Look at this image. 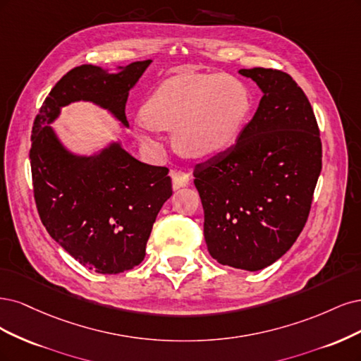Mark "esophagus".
<instances>
[{"instance_id": "34e87169", "label": "esophagus", "mask_w": 361, "mask_h": 361, "mask_svg": "<svg viewBox=\"0 0 361 361\" xmlns=\"http://www.w3.org/2000/svg\"><path fill=\"white\" fill-rule=\"evenodd\" d=\"M171 178H172V188L173 189H181L184 185L189 184V173L184 172V171H172L171 172Z\"/></svg>"}]
</instances>
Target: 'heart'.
Returning <instances> with one entry per match:
<instances>
[{"mask_svg":"<svg viewBox=\"0 0 361 361\" xmlns=\"http://www.w3.org/2000/svg\"><path fill=\"white\" fill-rule=\"evenodd\" d=\"M250 109L241 82L222 75L178 76L156 88L142 108L144 121L173 130V144L192 157L213 156L238 136Z\"/></svg>","mask_w":361,"mask_h":361,"instance_id":"b5f03b06","label":"heart"}]
</instances>
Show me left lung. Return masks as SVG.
Returning a JSON list of instances; mask_svg holds the SVG:
<instances>
[{"instance_id": "left-lung-1", "label": "left lung", "mask_w": 361, "mask_h": 361, "mask_svg": "<svg viewBox=\"0 0 361 361\" xmlns=\"http://www.w3.org/2000/svg\"><path fill=\"white\" fill-rule=\"evenodd\" d=\"M264 96L237 142L193 171L208 252L257 271L285 255L303 231L322 168L315 114L295 80L273 68H241Z\"/></svg>"}]
</instances>
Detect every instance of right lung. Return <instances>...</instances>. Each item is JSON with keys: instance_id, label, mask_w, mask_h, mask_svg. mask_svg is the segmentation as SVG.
Here are the masks:
<instances>
[{"instance_id": "add662e5", "label": "right lung", "mask_w": 361, "mask_h": 361, "mask_svg": "<svg viewBox=\"0 0 361 361\" xmlns=\"http://www.w3.org/2000/svg\"><path fill=\"white\" fill-rule=\"evenodd\" d=\"M149 63L135 61L117 75L91 64L72 68L51 90L32 124V193L42 224L79 264L100 274L142 262L157 213L172 195L169 169L142 164L118 144L94 157L73 156L48 123L66 104L90 100L127 126L129 91Z\"/></svg>"}]
</instances>
